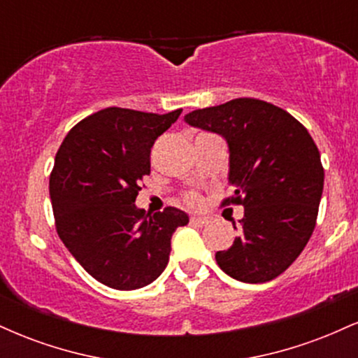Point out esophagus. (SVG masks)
<instances>
[{"instance_id":"1","label":"esophagus","mask_w":358,"mask_h":358,"mask_svg":"<svg viewBox=\"0 0 358 358\" xmlns=\"http://www.w3.org/2000/svg\"><path fill=\"white\" fill-rule=\"evenodd\" d=\"M190 222L193 225H196V227H205V225H208V220L207 217H199V215H193L192 219H190Z\"/></svg>"}]
</instances>
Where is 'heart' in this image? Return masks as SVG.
Masks as SVG:
<instances>
[{
  "instance_id": "1",
  "label": "heart",
  "mask_w": 358,
  "mask_h": 358,
  "mask_svg": "<svg viewBox=\"0 0 358 358\" xmlns=\"http://www.w3.org/2000/svg\"><path fill=\"white\" fill-rule=\"evenodd\" d=\"M185 200H187V202L190 205H199V202H200V199H199V195H196V193H188V195L185 196Z\"/></svg>"
}]
</instances>
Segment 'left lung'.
Here are the masks:
<instances>
[{"instance_id":"obj_1","label":"left lung","mask_w":358,"mask_h":358,"mask_svg":"<svg viewBox=\"0 0 358 358\" xmlns=\"http://www.w3.org/2000/svg\"><path fill=\"white\" fill-rule=\"evenodd\" d=\"M185 122L227 141L236 190L224 205L244 207L239 237L215 254L217 264L242 282L278 278L305 249L318 217L324 171L313 138L285 109L250 97L192 110Z\"/></svg>"}]
</instances>
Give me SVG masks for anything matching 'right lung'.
Instances as JSON below:
<instances>
[{"instance_id":"right-lung-1","label":"right lung","mask_w":358,"mask_h":358,"mask_svg":"<svg viewBox=\"0 0 358 358\" xmlns=\"http://www.w3.org/2000/svg\"><path fill=\"white\" fill-rule=\"evenodd\" d=\"M180 114L102 109L73 126L57 151L50 175L57 232L102 285L129 291L153 282L168 264L171 236L188 224L175 207L151 215L134 205L150 175L151 148Z\"/></svg>"}]
</instances>
